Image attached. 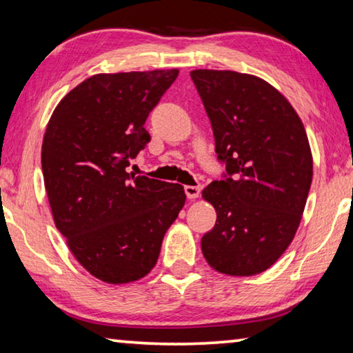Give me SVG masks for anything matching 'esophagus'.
Returning a JSON list of instances; mask_svg holds the SVG:
<instances>
[{
    "label": "esophagus",
    "mask_w": 353,
    "mask_h": 353,
    "mask_svg": "<svg viewBox=\"0 0 353 353\" xmlns=\"http://www.w3.org/2000/svg\"><path fill=\"white\" fill-rule=\"evenodd\" d=\"M185 194L188 199H196L201 193V187L199 185H185Z\"/></svg>",
    "instance_id": "obj_1"
}]
</instances>
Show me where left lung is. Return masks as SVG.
<instances>
[{
	"instance_id": "1",
	"label": "left lung",
	"mask_w": 353,
	"mask_h": 353,
	"mask_svg": "<svg viewBox=\"0 0 353 353\" xmlns=\"http://www.w3.org/2000/svg\"><path fill=\"white\" fill-rule=\"evenodd\" d=\"M215 138L221 181L203 190L216 223L201 239L216 272L251 276L281 257L297 232L312 181L305 127L286 97L262 78L193 70Z\"/></svg>"
}]
</instances>
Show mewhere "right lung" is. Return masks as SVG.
Here are the masks:
<instances>
[{
    "mask_svg": "<svg viewBox=\"0 0 353 353\" xmlns=\"http://www.w3.org/2000/svg\"><path fill=\"white\" fill-rule=\"evenodd\" d=\"M177 75V69L94 75L50 117L42 172L54 225L75 259L105 283L146 276L185 204L179 183L127 171L150 141L144 122Z\"/></svg>",
    "mask_w": 353,
    "mask_h": 353,
    "instance_id": "obj_1",
    "label": "right lung"
}]
</instances>
